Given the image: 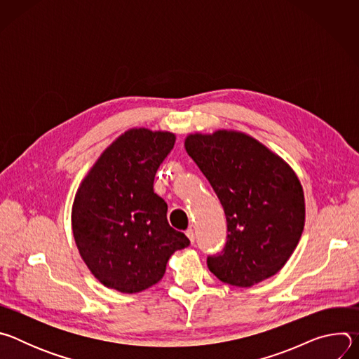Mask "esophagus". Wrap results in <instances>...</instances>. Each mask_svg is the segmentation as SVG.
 Wrapping results in <instances>:
<instances>
[{
	"label": "esophagus",
	"instance_id": "34e87169",
	"mask_svg": "<svg viewBox=\"0 0 359 359\" xmlns=\"http://www.w3.org/2000/svg\"><path fill=\"white\" fill-rule=\"evenodd\" d=\"M186 236H187V237H189V240H190V243H191V244H193V243H194V238H196V237H194V230H193V229H189V230H187V231H186Z\"/></svg>",
	"mask_w": 359,
	"mask_h": 359
}]
</instances>
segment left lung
Segmentation results:
<instances>
[{"mask_svg": "<svg viewBox=\"0 0 359 359\" xmlns=\"http://www.w3.org/2000/svg\"><path fill=\"white\" fill-rule=\"evenodd\" d=\"M184 149L226 213L227 243L220 254L209 255V270L243 288L277 274L305 223L304 191L295 172L277 153L238 130L190 133Z\"/></svg>", "mask_w": 359, "mask_h": 359, "instance_id": "left-lung-1", "label": "left lung"}]
</instances>
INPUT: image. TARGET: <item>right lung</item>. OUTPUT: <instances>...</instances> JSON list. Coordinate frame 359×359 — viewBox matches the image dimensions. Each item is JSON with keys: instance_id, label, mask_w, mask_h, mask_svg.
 <instances>
[{"instance_id": "add662e5", "label": "right lung", "mask_w": 359, "mask_h": 359, "mask_svg": "<svg viewBox=\"0 0 359 359\" xmlns=\"http://www.w3.org/2000/svg\"><path fill=\"white\" fill-rule=\"evenodd\" d=\"M176 135L133 128L115 139L81 182L72 233L93 277L119 292H140L162 280L170 255L189 238L168 223V204L153 180Z\"/></svg>"}]
</instances>
